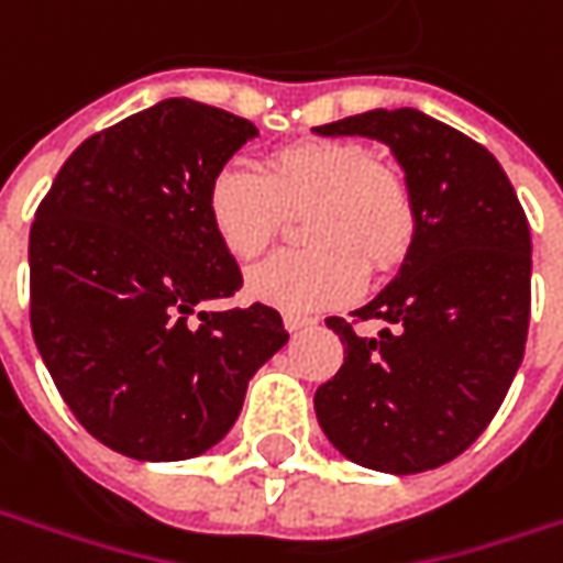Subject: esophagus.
Returning a JSON list of instances; mask_svg holds the SVG:
<instances>
[{"label": "esophagus", "mask_w": 563, "mask_h": 563, "mask_svg": "<svg viewBox=\"0 0 563 563\" xmlns=\"http://www.w3.org/2000/svg\"><path fill=\"white\" fill-rule=\"evenodd\" d=\"M316 319L313 316H300V313H285V329L288 332H300V329H310Z\"/></svg>", "instance_id": "esophagus-1"}]
</instances>
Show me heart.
<instances>
[{"mask_svg":"<svg viewBox=\"0 0 563 563\" xmlns=\"http://www.w3.org/2000/svg\"><path fill=\"white\" fill-rule=\"evenodd\" d=\"M300 213L307 247L275 253L247 275L253 300L313 313L354 300L366 269L388 275L410 256L420 209L398 165L363 143L310 137L272 150L263 175L219 168L206 185V219L228 256L250 263L278 234L285 212Z\"/></svg>","mask_w":563,"mask_h":563,"instance_id":"heart-1","label":"heart"}]
</instances>
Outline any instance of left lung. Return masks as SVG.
Here are the masks:
<instances>
[{"mask_svg": "<svg viewBox=\"0 0 563 563\" xmlns=\"http://www.w3.org/2000/svg\"><path fill=\"white\" fill-rule=\"evenodd\" d=\"M316 131L388 143L420 209L398 278L351 322L325 319L344 363L316 391L319 426L369 470L442 466L483 435L520 369L530 329L527 212L483 143L417 109H376ZM369 318L389 322L378 339L353 329Z\"/></svg>", "mask_w": 563, "mask_h": 563, "instance_id": "obj_1", "label": "left lung"}]
</instances>
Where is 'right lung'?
Wrapping results in <instances>:
<instances>
[{"label":"right lung","mask_w":563,"mask_h":563,"mask_svg":"<svg viewBox=\"0 0 563 563\" xmlns=\"http://www.w3.org/2000/svg\"><path fill=\"white\" fill-rule=\"evenodd\" d=\"M250 137L247 119L165 99L87 137L36 206L33 341L77 422L119 454H203L288 341L266 303L197 313L244 285L206 185Z\"/></svg>","instance_id":"obj_1"}]
</instances>
